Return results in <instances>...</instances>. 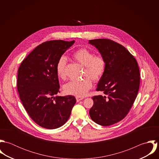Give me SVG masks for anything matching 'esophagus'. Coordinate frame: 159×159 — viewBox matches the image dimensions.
Wrapping results in <instances>:
<instances>
[{
  "label": "esophagus",
  "mask_w": 159,
  "mask_h": 159,
  "mask_svg": "<svg viewBox=\"0 0 159 159\" xmlns=\"http://www.w3.org/2000/svg\"><path fill=\"white\" fill-rule=\"evenodd\" d=\"M76 101L78 102L81 100H82L83 99H84V97H76Z\"/></svg>",
  "instance_id": "obj_1"
}]
</instances>
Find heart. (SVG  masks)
Returning a JSON list of instances; mask_svg holds the SVG:
<instances>
[{
	"instance_id": "b5f03b06",
	"label": "heart",
	"mask_w": 159,
	"mask_h": 159,
	"mask_svg": "<svg viewBox=\"0 0 159 159\" xmlns=\"http://www.w3.org/2000/svg\"><path fill=\"white\" fill-rule=\"evenodd\" d=\"M73 58L81 65L84 66V79L80 81H71L64 86L66 93L76 97L84 96L92 86L91 79L94 82L98 81L104 75L106 69V61L102 54H95L91 50L83 48L76 51ZM67 59L61 56L56 65V72L59 77L64 79L67 76Z\"/></svg>"
}]
</instances>
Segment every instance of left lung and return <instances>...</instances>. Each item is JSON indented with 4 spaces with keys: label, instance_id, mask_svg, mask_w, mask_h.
<instances>
[{
    "label": "left lung",
    "instance_id": "obj_1",
    "mask_svg": "<svg viewBox=\"0 0 159 159\" xmlns=\"http://www.w3.org/2000/svg\"><path fill=\"white\" fill-rule=\"evenodd\" d=\"M89 42L106 61L105 71L96 89L103 94L92 97L89 114L97 124L109 126L122 120L131 109L139 88V69L135 58L120 44L106 39Z\"/></svg>",
    "mask_w": 159,
    "mask_h": 159
}]
</instances>
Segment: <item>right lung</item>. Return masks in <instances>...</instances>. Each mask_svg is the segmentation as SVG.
I'll use <instances>...</instances> for the list:
<instances>
[{"instance_id": "right-lung-1", "label": "right lung", "mask_w": 159, "mask_h": 159, "mask_svg": "<svg viewBox=\"0 0 159 159\" xmlns=\"http://www.w3.org/2000/svg\"><path fill=\"white\" fill-rule=\"evenodd\" d=\"M75 40L47 41L37 46L21 62L18 71L17 89L27 113L39 125L54 129L68 119L76 103L72 95L60 92L56 65Z\"/></svg>"}]
</instances>
